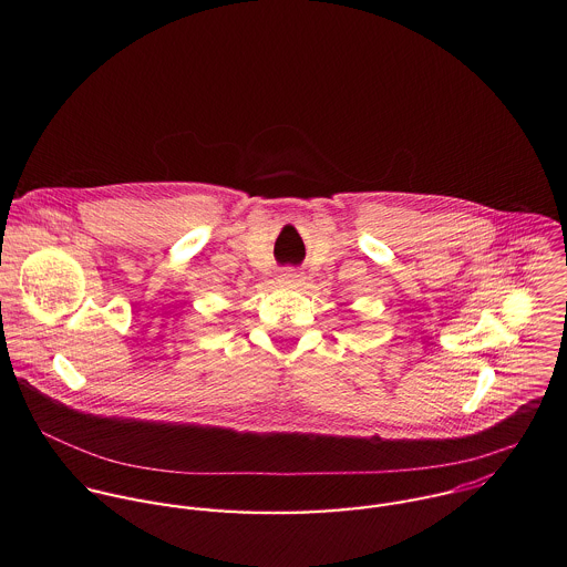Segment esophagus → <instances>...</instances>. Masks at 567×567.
I'll return each mask as SVG.
<instances>
[{
    "instance_id": "esophagus-1",
    "label": "esophagus",
    "mask_w": 567,
    "mask_h": 567,
    "mask_svg": "<svg viewBox=\"0 0 567 567\" xmlns=\"http://www.w3.org/2000/svg\"><path fill=\"white\" fill-rule=\"evenodd\" d=\"M300 282V274H298V269H293V267H287L282 274H280V278H278V285L280 287H296Z\"/></svg>"
}]
</instances>
